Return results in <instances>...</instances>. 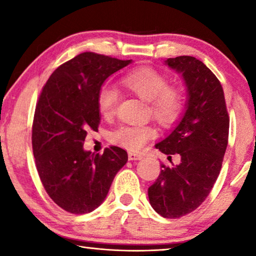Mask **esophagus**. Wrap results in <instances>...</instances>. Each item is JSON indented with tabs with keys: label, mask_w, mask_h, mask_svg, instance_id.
Returning a JSON list of instances; mask_svg holds the SVG:
<instances>
[{
	"label": "esophagus",
	"mask_w": 256,
	"mask_h": 256,
	"mask_svg": "<svg viewBox=\"0 0 256 256\" xmlns=\"http://www.w3.org/2000/svg\"><path fill=\"white\" fill-rule=\"evenodd\" d=\"M144 158V156L140 154H136V152H128V160H140Z\"/></svg>",
	"instance_id": "1"
}]
</instances>
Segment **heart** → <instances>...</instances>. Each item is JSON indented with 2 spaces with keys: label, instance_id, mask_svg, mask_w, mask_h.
<instances>
[{
  "label": "heart",
  "instance_id": "heart-1",
  "mask_svg": "<svg viewBox=\"0 0 256 256\" xmlns=\"http://www.w3.org/2000/svg\"><path fill=\"white\" fill-rule=\"evenodd\" d=\"M124 86L136 94L142 100L149 102L154 118L162 125L175 123L184 108L183 94L180 89L168 86L167 78L151 68H140L123 76ZM118 100V90L112 86H104L98 92L97 105L102 118L114 115ZM156 130L146 124L122 125L112 133V141L128 150L138 151L150 138Z\"/></svg>",
  "mask_w": 256,
  "mask_h": 256
}]
</instances>
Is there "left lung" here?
<instances>
[{"label": "left lung", "mask_w": 256, "mask_h": 256, "mask_svg": "<svg viewBox=\"0 0 256 256\" xmlns=\"http://www.w3.org/2000/svg\"><path fill=\"white\" fill-rule=\"evenodd\" d=\"M164 64L182 76L186 88L185 112L156 149L180 154V164L166 166L148 188L154 210L164 218H180L209 196L222 170L228 144L229 118L222 86L193 56L167 58Z\"/></svg>", "instance_id": "8db88e82"}]
</instances>
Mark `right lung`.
<instances>
[{"label":"right lung","instance_id":"right-lung-1","mask_svg":"<svg viewBox=\"0 0 256 256\" xmlns=\"http://www.w3.org/2000/svg\"><path fill=\"white\" fill-rule=\"evenodd\" d=\"M131 63L86 52L56 68L42 88L32 124L34 162L50 198L71 214L97 209L128 162L118 146L94 154L84 144L100 122L97 98L104 82Z\"/></svg>","mask_w":256,"mask_h":256}]
</instances>
